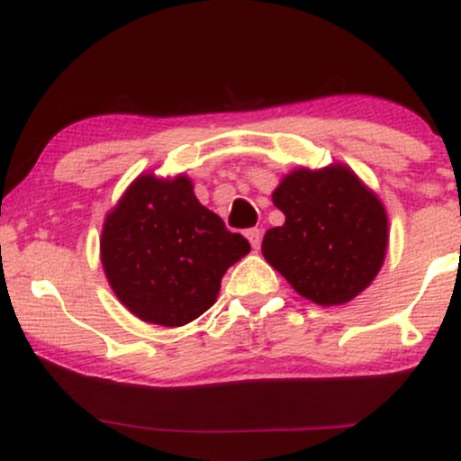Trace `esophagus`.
I'll use <instances>...</instances> for the list:
<instances>
[{
  "mask_svg": "<svg viewBox=\"0 0 461 461\" xmlns=\"http://www.w3.org/2000/svg\"><path fill=\"white\" fill-rule=\"evenodd\" d=\"M247 240L250 242V247L258 250L261 247V230L253 227V230H247Z\"/></svg>",
  "mask_w": 461,
  "mask_h": 461,
  "instance_id": "1",
  "label": "esophagus"
}]
</instances>
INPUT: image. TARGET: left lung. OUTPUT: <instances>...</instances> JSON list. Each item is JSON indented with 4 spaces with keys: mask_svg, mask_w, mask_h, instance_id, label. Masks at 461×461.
<instances>
[{
    "mask_svg": "<svg viewBox=\"0 0 461 461\" xmlns=\"http://www.w3.org/2000/svg\"><path fill=\"white\" fill-rule=\"evenodd\" d=\"M285 214L266 231L261 253L295 294L340 306L368 289L389 247L385 203L347 163L300 166L272 191Z\"/></svg>",
    "mask_w": 461,
    "mask_h": 461,
    "instance_id": "left-lung-1",
    "label": "left lung"
}]
</instances>
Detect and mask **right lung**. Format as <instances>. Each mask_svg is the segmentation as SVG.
I'll return each instance as SVG.
<instances>
[{
  "label": "right lung",
  "instance_id": "add662e5",
  "mask_svg": "<svg viewBox=\"0 0 461 461\" xmlns=\"http://www.w3.org/2000/svg\"><path fill=\"white\" fill-rule=\"evenodd\" d=\"M250 250L202 206L187 174L144 172L102 225L100 259L110 289L140 321L180 328L217 302L227 267Z\"/></svg>",
  "mask_w": 461,
  "mask_h": 461
}]
</instances>
